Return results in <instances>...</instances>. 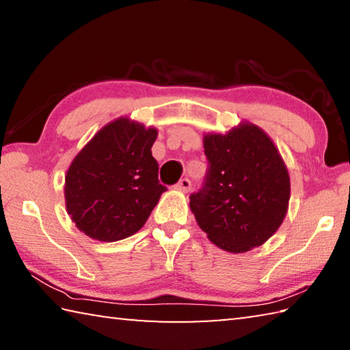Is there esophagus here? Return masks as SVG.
Instances as JSON below:
<instances>
[{"instance_id":"1","label":"esophagus","mask_w":350,"mask_h":350,"mask_svg":"<svg viewBox=\"0 0 350 350\" xmlns=\"http://www.w3.org/2000/svg\"><path fill=\"white\" fill-rule=\"evenodd\" d=\"M176 188L180 189V191H183V193H187L188 189L191 188V182H189V179H187V177H183V179H180L179 182H177Z\"/></svg>"}]
</instances>
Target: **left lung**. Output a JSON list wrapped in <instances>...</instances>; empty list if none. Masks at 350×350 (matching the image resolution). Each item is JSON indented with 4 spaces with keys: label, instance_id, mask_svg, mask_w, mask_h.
Listing matches in <instances>:
<instances>
[{
    "label": "left lung",
    "instance_id": "left-lung-1",
    "mask_svg": "<svg viewBox=\"0 0 350 350\" xmlns=\"http://www.w3.org/2000/svg\"><path fill=\"white\" fill-rule=\"evenodd\" d=\"M204 187L189 196L198 225L219 248L244 253L280 228L290 199V177L273 142L244 122L227 134H206Z\"/></svg>",
    "mask_w": 350,
    "mask_h": 350
}]
</instances>
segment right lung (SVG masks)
<instances>
[{"label":"right lung","instance_id":"right-lung-1","mask_svg":"<svg viewBox=\"0 0 350 350\" xmlns=\"http://www.w3.org/2000/svg\"><path fill=\"white\" fill-rule=\"evenodd\" d=\"M156 128L126 117L108 123L77 154L64 179L66 210L92 239L116 242L137 233L167 191L151 146Z\"/></svg>","mask_w":350,"mask_h":350}]
</instances>
